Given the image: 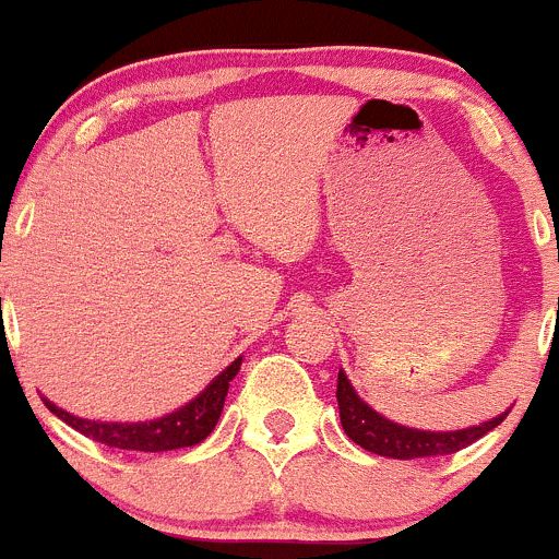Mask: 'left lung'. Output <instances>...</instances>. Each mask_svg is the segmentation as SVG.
<instances>
[{
  "label": "left lung",
  "instance_id": "obj_1",
  "mask_svg": "<svg viewBox=\"0 0 559 559\" xmlns=\"http://www.w3.org/2000/svg\"><path fill=\"white\" fill-rule=\"evenodd\" d=\"M336 402H340V418L342 429L347 438L361 449L372 451L378 456H389V460H424V456H445L456 454V451L467 449L475 440L484 438L486 432L502 424L508 411L502 416L491 418V421L478 424L469 429H456V432H421V429H407L400 424L389 421L380 413H374L367 402L358 400L353 391L350 380L340 369L336 378Z\"/></svg>",
  "mask_w": 559,
  "mask_h": 559
}]
</instances>
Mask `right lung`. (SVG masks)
Returning a JSON list of instances; mask_svg holds the SVG:
<instances>
[{
	"mask_svg": "<svg viewBox=\"0 0 559 559\" xmlns=\"http://www.w3.org/2000/svg\"><path fill=\"white\" fill-rule=\"evenodd\" d=\"M241 367V358H236L223 374L212 380V385H206L203 394H198L190 405L179 407L170 416L157 418V421H143V424H103V421H86V418H75L70 413L59 411L53 402H46L48 411L53 416L62 418L64 424L75 429V432L86 435L94 443L110 445V449H124V451H148V454H157V451H174V449H187V445H198L201 440H206L212 435V429L217 427L219 413H223L225 396H228L230 380L236 378Z\"/></svg>",
	"mask_w": 559,
	"mask_h": 559,
	"instance_id": "1",
	"label": "right lung"
}]
</instances>
